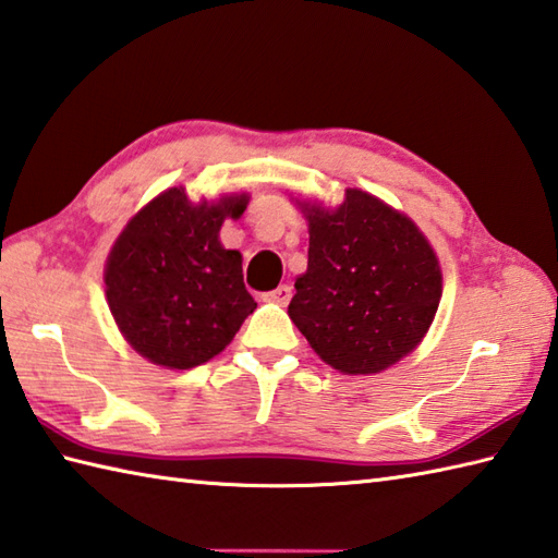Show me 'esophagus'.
I'll return each mask as SVG.
<instances>
[{"instance_id": "34e87169", "label": "esophagus", "mask_w": 558, "mask_h": 558, "mask_svg": "<svg viewBox=\"0 0 558 558\" xmlns=\"http://www.w3.org/2000/svg\"><path fill=\"white\" fill-rule=\"evenodd\" d=\"M265 301L269 303H279V305H287L291 301V287L289 283H281V287H277L275 291L265 293Z\"/></svg>"}]
</instances>
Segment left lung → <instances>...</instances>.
Instances as JSON below:
<instances>
[{
    "label": "left lung",
    "instance_id": "1",
    "mask_svg": "<svg viewBox=\"0 0 558 558\" xmlns=\"http://www.w3.org/2000/svg\"><path fill=\"white\" fill-rule=\"evenodd\" d=\"M308 269L295 279L289 317L329 366L380 373L414 351L434 323L442 277L426 235L409 216L363 190L337 209L301 204Z\"/></svg>",
    "mask_w": 558,
    "mask_h": 558
}]
</instances>
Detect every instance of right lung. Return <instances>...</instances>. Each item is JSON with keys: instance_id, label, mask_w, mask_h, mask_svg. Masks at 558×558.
<instances>
[{"instance_id": "add662e5", "label": "right lung", "mask_w": 558, "mask_h": 558, "mask_svg": "<svg viewBox=\"0 0 558 558\" xmlns=\"http://www.w3.org/2000/svg\"><path fill=\"white\" fill-rule=\"evenodd\" d=\"M245 207L247 195L192 204L170 187L124 226L106 263V299L136 354L187 371L231 344L257 303L241 253L226 250L219 231Z\"/></svg>"}]
</instances>
